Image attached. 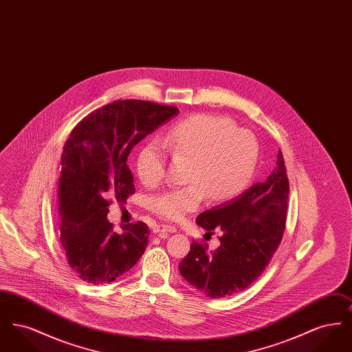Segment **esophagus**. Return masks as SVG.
Instances as JSON below:
<instances>
[{
  "instance_id": "34e87169",
  "label": "esophagus",
  "mask_w": 352,
  "mask_h": 352,
  "mask_svg": "<svg viewBox=\"0 0 352 352\" xmlns=\"http://www.w3.org/2000/svg\"><path fill=\"white\" fill-rule=\"evenodd\" d=\"M177 231V228L174 227V226H170V224H161V226H157L155 228H154V232L155 234H162V236H165V234H173V232H175Z\"/></svg>"
}]
</instances>
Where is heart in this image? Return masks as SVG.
Here are the masks:
<instances>
[{
	"label": "heart",
	"mask_w": 352,
	"mask_h": 352,
	"mask_svg": "<svg viewBox=\"0 0 352 352\" xmlns=\"http://www.w3.org/2000/svg\"><path fill=\"white\" fill-rule=\"evenodd\" d=\"M165 145L174 157L188 160L181 187H171L151 199L154 214L168 220H181L195 211L208 195L211 201H230L251 181L257 161L256 138L239 129L231 118L194 115L168 132ZM168 154L158 142L141 148L135 170L146 186L160 184L166 171Z\"/></svg>",
	"instance_id": "obj_1"
}]
</instances>
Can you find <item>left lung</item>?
<instances>
[{"instance_id": "left-lung-1", "label": "left lung", "mask_w": 352, "mask_h": 352, "mask_svg": "<svg viewBox=\"0 0 352 352\" xmlns=\"http://www.w3.org/2000/svg\"><path fill=\"white\" fill-rule=\"evenodd\" d=\"M287 198L289 179L278 151L277 165L264 182L197 218L207 234L220 230V245L208 251L206 243L194 241L179 263L184 280L210 298L247 289L265 270L281 243Z\"/></svg>"}]
</instances>
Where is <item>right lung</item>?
<instances>
[{
  "label": "right lung",
  "instance_id": "1",
  "mask_svg": "<svg viewBox=\"0 0 352 352\" xmlns=\"http://www.w3.org/2000/svg\"><path fill=\"white\" fill-rule=\"evenodd\" d=\"M178 112L151 101L116 100L89 113L69 134L58 179L59 231L68 265L85 283H113L146 250L149 227L137 221L116 232L108 207L134 194L126 165L133 146Z\"/></svg>",
  "mask_w": 352,
  "mask_h": 352
}]
</instances>
